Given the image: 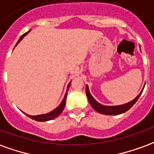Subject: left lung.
Instances as JSON below:
<instances>
[{
    "instance_id": "1",
    "label": "left lung",
    "mask_w": 154,
    "mask_h": 154,
    "mask_svg": "<svg viewBox=\"0 0 154 154\" xmlns=\"http://www.w3.org/2000/svg\"><path fill=\"white\" fill-rule=\"evenodd\" d=\"M144 88V87H143ZM141 90L140 94H138V96L136 97H134V99L131 102H129L125 104H122V105H116V106H106V105H103L97 102L95 98H94L92 95H91L90 92H89V88H88V85H86V95L88 97V100L90 103V105L92 107L94 108L96 112L98 113L103 114V115H119V114H122V113L127 112L128 110L131 109L132 106H134V104L137 102V100L139 99V97H140V95L142 94V92L143 90Z\"/></svg>"
}]
</instances>
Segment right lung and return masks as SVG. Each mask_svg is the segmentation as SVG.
<instances>
[{
  "label": "right lung",
  "instance_id": "1",
  "mask_svg": "<svg viewBox=\"0 0 154 154\" xmlns=\"http://www.w3.org/2000/svg\"><path fill=\"white\" fill-rule=\"evenodd\" d=\"M30 32V30H29L28 32H25V33H23V35L21 36L19 39V41L17 42V43L16 45H18L20 43V42L22 40V39L25 37V36ZM16 45H15V47H16ZM70 84H71V81L69 82V85L67 86V88H66V94H65V96H64V98L62 99L61 101V103H60V105L56 107L55 109L52 110L51 112L48 113H46V114H42V115H38V116H30V115H28L26 113H24L25 115L28 116L29 118L32 119V120H34V121H37V122H48V121H51V120H53V119L57 118L58 116L60 115V113L62 112V111L64 110V107H65V105H66V97H67V92H68V89H69V86H70Z\"/></svg>",
  "mask_w": 154,
  "mask_h": 154
}]
</instances>
